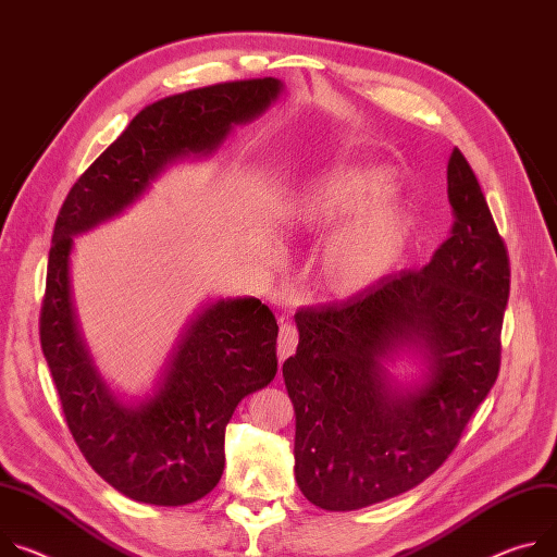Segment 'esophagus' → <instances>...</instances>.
I'll use <instances>...</instances> for the list:
<instances>
[{"mask_svg": "<svg viewBox=\"0 0 557 557\" xmlns=\"http://www.w3.org/2000/svg\"><path fill=\"white\" fill-rule=\"evenodd\" d=\"M297 348V329L290 322L280 324V337H277V358L284 362L290 358Z\"/></svg>", "mask_w": 557, "mask_h": 557, "instance_id": "obj_1", "label": "esophagus"}]
</instances>
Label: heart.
<instances>
[{"label":"heart","instance_id":"b5f03b06","mask_svg":"<svg viewBox=\"0 0 557 557\" xmlns=\"http://www.w3.org/2000/svg\"><path fill=\"white\" fill-rule=\"evenodd\" d=\"M393 177L382 166L331 171L293 193L282 211L295 235L322 237L320 277L335 295H358L384 277L409 237L407 213L386 195Z\"/></svg>","mask_w":557,"mask_h":557}]
</instances>
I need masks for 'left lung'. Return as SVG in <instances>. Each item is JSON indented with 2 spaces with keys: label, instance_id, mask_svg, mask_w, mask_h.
Here are the masks:
<instances>
[{
  "label": "left lung",
  "instance_id": "left-lung-1",
  "mask_svg": "<svg viewBox=\"0 0 557 557\" xmlns=\"http://www.w3.org/2000/svg\"><path fill=\"white\" fill-rule=\"evenodd\" d=\"M455 224L420 271H399L329 307L295 313L284 367L295 409V480L326 511H356L435 473L499 371L509 256L473 169L446 166ZM418 357L420 379L387 367Z\"/></svg>",
  "mask_w": 557,
  "mask_h": 557
}]
</instances>
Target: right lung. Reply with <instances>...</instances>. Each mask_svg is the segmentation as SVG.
I'll use <instances>...</instances> for the list:
<instances>
[{
  "mask_svg": "<svg viewBox=\"0 0 557 557\" xmlns=\"http://www.w3.org/2000/svg\"><path fill=\"white\" fill-rule=\"evenodd\" d=\"M275 77L226 82L146 107L71 188L48 252L39 337L86 462L135 502L182 507L215 488L226 424L277 371V322L258 297H222L182 326L153 391L124 401L92 362L73 286V237L122 215L171 164L215 156L280 99Z\"/></svg>",
  "mask_w": 557,
  "mask_h": 557,
  "instance_id": "1",
  "label": "right lung"
}]
</instances>
